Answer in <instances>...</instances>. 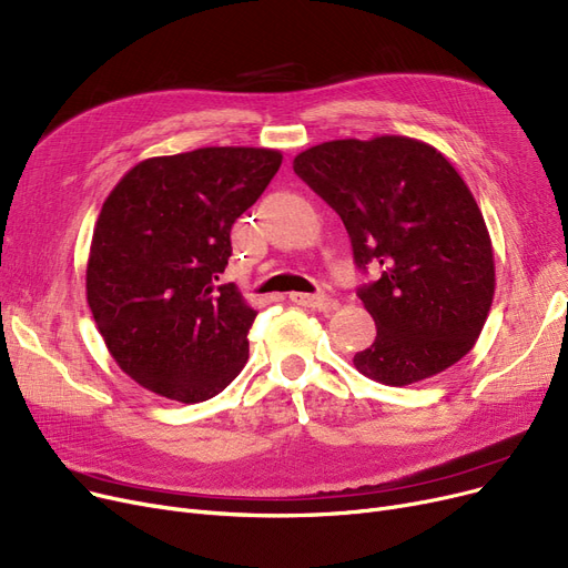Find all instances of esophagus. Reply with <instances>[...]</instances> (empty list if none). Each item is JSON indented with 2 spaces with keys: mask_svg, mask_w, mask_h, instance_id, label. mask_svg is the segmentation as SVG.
Returning <instances> with one entry per match:
<instances>
[{
  "mask_svg": "<svg viewBox=\"0 0 568 568\" xmlns=\"http://www.w3.org/2000/svg\"><path fill=\"white\" fill-rule=\"evenodd\" d=\"M291 301L301 307L310 310H323V312H333L337 310V303L333 298H326V295H310V293H291Z\"/></svg>",
  "mask_w": 568,
  "mask_h": 568,
  "instance_id": "esophagus-1",
  "label": "esophagus"
}]
</instances>
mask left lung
Wrapping results in <instances>:
<instances>
[{
  "label": "left lung",
  "mask_w": 568,
  "mask_h": 568,
  "mask_svg": "<svg viewBox=\"0 0 568 568\" xmlns=\"http://www.w3.org/2000/svg\"><path fill=\"white\" fill-rule=\"evenodd\" d=\"M346 226L358 267L382 277L358 291L376 323L354 356L367 379L409 386L467 356L495 295V254L467 182L429 143L344 139L293 159Z\"/></svg>",
  "instance_id": "1"
}]
</instances>
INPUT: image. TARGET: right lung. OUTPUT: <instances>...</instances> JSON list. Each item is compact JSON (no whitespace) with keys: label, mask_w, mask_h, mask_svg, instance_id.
I'll use <instances>...</instances> for the list:
<instances>
[{"label":"right lung","mask_w":568,"mask_h":568,"mask_svg":"<svg viewBox=\"0 0 568 568\" xmlns=\"http://www.w3.org/2000/svg\"><path fill=\"white\" fill-rule=\"evenodd\" d=\"M282 166L267 148L152 156L101 205L85 288L111 356L139 386L184 404L220 395L250 358L256 310L220 284L231 226Z\"/></svg>","instance_id":"obj_1"}]
</instances>
